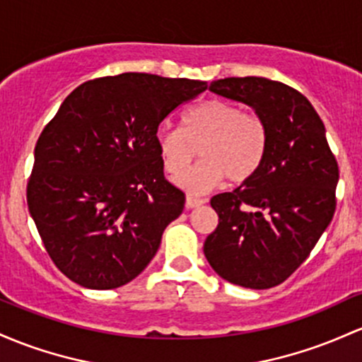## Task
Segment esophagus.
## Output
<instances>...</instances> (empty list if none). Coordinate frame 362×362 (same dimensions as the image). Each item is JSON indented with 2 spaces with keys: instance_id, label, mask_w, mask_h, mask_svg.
Instances as JSON below:
<instances>
[{
  "instance_id": "obj_1",
  "label": "esophagus",
  "mask_w": 362,
  "mask_h": 362,
  "mask_svg": "<svg viewBox=\"0 0 362 362\" xmlns=\"http://www.w3.org/2000/svg\"><path fill=\"white\" fill-rule=\"evenodd\" d=\"M204 199H197V197H192L189 196L187 199H185V206H187V209H194V208H199V206L204 204Z\"/></svg>"
}]
</instances>
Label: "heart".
Listing matches in <instances>:
<instances>
[{"instance_id":"b5f03b06","label":"heart","mask_w":362,"mask_h":362,"mask_svg":"<svg viewBox=\"0 0 362 362\" xmlns=\"http://www.w3.org/2000/svg\"><path fill=\"white\" fill-rule=\"evenodd\" d=\"M199 145L203 161L185 173ZM156 146L166 172L185 173L175 184L190 194H204L226 177L232 184H244L259 172L268 151V127L233 103L208 99L185 111L182 129L161 125Z\"/></svg>"}]
</instances>
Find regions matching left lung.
<instances>
[{
    "mask_svg": "<svg viewBox=\"0 0 362 362\" xmlns=\"http://www.w3.org/2000/svg\"><path fill=\"white\" fill-rule=\"evenodd\" d=\"M209 90L263 118L268 151L251 180L211 199L218 226L204 256L230 284L272 288L304 263L332 221L339 166L320 115L299 90L264 77L220 78Z\"/></svg>",
    "mask_w": 362,
    "mask_h": 362,
    "instance_id": "obj_1",
    "label": "left lung"
}]
</instances>
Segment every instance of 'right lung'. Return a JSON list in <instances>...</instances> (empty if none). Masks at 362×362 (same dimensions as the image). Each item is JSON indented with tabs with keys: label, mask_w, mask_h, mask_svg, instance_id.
I'll list each match as a JSON object with an SVG mask.
<instances>
[{
	"label": "right lung",
	"mask_w": 362,
	"mask_h": 362,
	"mask_svg": "<svg viewBox=\"0 0 362 362\" xmlns=\"http://www.w3.org/2000/svg\"><path fill=\"white\" fill-rule=\"evenodd\" d=\"M208 84L120 74L71 90L34 151L27 204L59 272L110 291L144 272L185 196L163 177L160 123Z\"/></svg>",
	"instance_id": "right-lung-1"
}]
</instances>
